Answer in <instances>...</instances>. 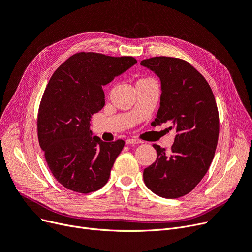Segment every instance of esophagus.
Returning <instances> with one entry per match:
<instances>
[{
	"label": "esophagus",
	"mask_w": 252,
	"mask_h": 252,
	"mask_svg": "<svg viewBox=\"0 0 252 252\" xmlns=\"http://www.w3.org/2000/svg\"><path fill=\"white\" fill-rule=\"evenodd\" d=\"M126 144H140V143H142V141L138 140V139H126Z\"/></svg>",
	"instance_id": "esophagus-1"
}]
</instances>
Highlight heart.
Returning a JSON list of instances; mask_svg holds the SVG:
<instances>
[{
	"label": "heart",
	"instance_id": "1",
	"mask_svg": "<svg viewBox=\"0 0 252 252\" xmlns=\"http://www.w3.org/2000/svg\"><path fill=\"white\" fill-rule=\"evenodd\" d=\"M147 80H152V79H140V80H138V82H143V81H147Z\"/></svg>",
	"mask_w": 252,
	"mask_h": 252
}]
</instances>
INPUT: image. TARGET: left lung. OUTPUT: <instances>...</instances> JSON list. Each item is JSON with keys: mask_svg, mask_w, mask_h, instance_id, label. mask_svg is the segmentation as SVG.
Instances as JSON below:
<instances>
[{"mask_svg": "<svg viewBox=\"0 0 252 252\" xmlns=\"http://www.w3.org/2000/svg\"><path fill=\"white\" fill-rule=\"evenodd\" d=\"M141 65L161 80V101L154 126L168 123L176 136L171 152L154 144L157 160L143 171L146 187L163 198L191 192L208 172L219 136V114L207 80L180 58L154 57Z\"/></svg>", "mask_w": 252, "mask_h": 252, "instance_id": "left-lung-1", "label": "left lung"}]
</instances>
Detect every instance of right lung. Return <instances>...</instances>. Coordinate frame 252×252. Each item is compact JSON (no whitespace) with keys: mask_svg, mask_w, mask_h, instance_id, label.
<instances>
[{"mask_svg":"<svg viewBox=\"0 0 252 252\" xmlns=\"http://www.w3.org/2000/svg\"><path fill=\"white\" fill-rule=\"evenodd\" d=\"M137 63L134 57L81 52L55 70L37 116V134L49 168L65 188L94 192L107 184L124 140L104 142L90 120L105 106L102 87Z\"/></svg>","mask_w":252,"mask_h":252,"instance_id":"1","label":"right lung"}]
</instances>
